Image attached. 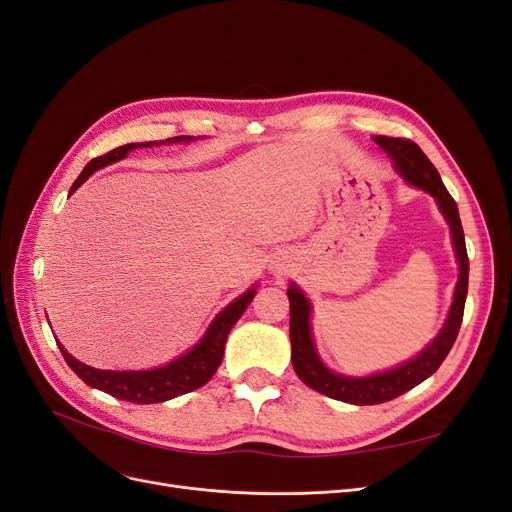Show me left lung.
Wrapping results in <instances>:
<instances>
[{
  "label": "left lung",
  "mask_w": 512,
  "mask_h": 512,
  "mask_svg": "<svg viewBox=\"0 0 512 512\" xmlns=\"http://www.w3.org/2000/svg\"><path fill=\"white\" fill-rule=\"evenodd\" d=\"M376 143L395 160L397 170L406 177L408 183L429 192L438 200L440 211L444 213V218L453 232V245L459 260V282L455 288L451 314H448V320L444 324V329L438 333V337L433 339V342L418 354L416 359L408 361L406 365L384 371V374L367 376V378L337 376L320 363L318 354L314 350L312 331H309V312H312V305H309L305 294L297 286L292 284L288 288L290 344H292L294 371H297V376L309 386V389L354 406L384 404V401H391L399 395H404L410 389H414L416 384L427 380L433 371L442 365L446 354L451 352L461 327L463 307H466V294H468V271H470L466 239H463L457 203L444 188L436 166L429 162V158L421 151V147L412 143L410 138L376 136Z\"/></svg>",
  "instance_id": "obj_1"
}]
</instances>
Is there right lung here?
<instances>
[{
    "mask_svg": "<svg viewBox=\"0 0 512 512\" xmlns=\"http://www.w3.org/2000/svg\"><path fill=\"white\" fill-rule=\"evenodd\" d=\"M173 141H190V136L166 138V143H173ZM151 145H158V143L156 141L128 143V145H121L113 151L104 153V156H100V158H94L83 168V173L76 177V181L70 188V194L79 188L81 183H85L89 179V175H94L98 168L126 158L128 151H132V149L151 147ZM254 294H256V290H247L245 294H241L235 303H230L224 312H220L218 318L211 322V327L205 333V337L200 339V344H196L188 354L179 356L177 361L168 363L164 367H158V369H149V371L94 369L89 365H83L81 361H76L74 356H70L61 344H57V346H59L61 354H64V359L70 365V369L85 384L94 386V389L104 391L117 399L132 401V404H160V401L196 391L213 378V374L218 371V367L222 363L226 337H228L230 329L235 327V322L241 318V314L245 312V307L252 303Z\"/></svg>",
    "mask_w": 512,
    "mask_h": 512,
    "instance_id": "obj_1",
    "label": "right lung"
}]
</instances>
